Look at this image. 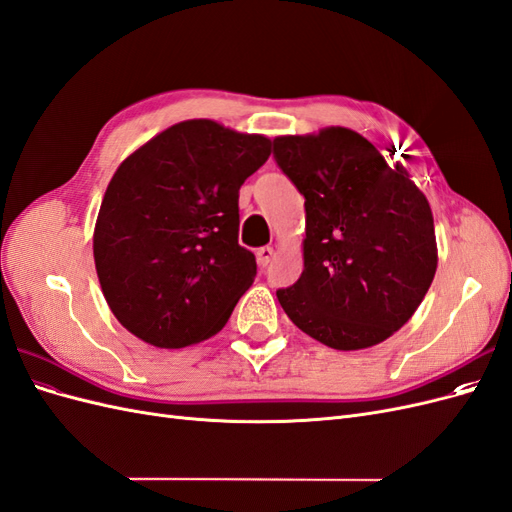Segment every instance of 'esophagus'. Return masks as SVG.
Instances as JSON below:
<instances>
[{"label": "esophagus", "instance_id": "obj_1", "mask_svg": "<svg viewBox=\"0 0 512 512\" xmlns=\"http://www.w3.org/2000/svg\"><path fill=\"white\" fill-rule=\"evenodd\" d=\"M273 247H269V245H265V247H260V250L256 252V260H258V267H262L265 269L269 262H271V258H273Z\"/></svg>", "mask_w": 512, "mask_h": 512}]
</instances>
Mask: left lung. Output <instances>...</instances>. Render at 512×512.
Wrapping results in <instances>:
<instances>
[{
    "mask_svg": "<svg viewBox=\"0 0 512 512\" xmlns=\"http://www.w3.org/2000/svg\"><path fill=\"white\" fill-rule=\"evenodd\" d=\"M273 158L305 196L303 273L277 290L288 318L335 350L384 342L438 267L433 215L404 166L348 128L277 136Z\"/></svg>",
    "mask_w": 512,
    "mask_h": 512,
    "instance_id": "1",
    "label": "left lung"
}]
</instances>
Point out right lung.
I'll return each mask as SVG.
<instances>
[{
    "label": "right lung",
    "instance_id": "add662e5",
    "mask_svg": "<svg viewBox=\"0 0 512 512\" xmlns=\"http://www.w3.org/2000/svg\"><path fill=\"white\" fill-rule=\"evenodd\" d=\"M271 141L211 119L153 136L121 162L94 230L104 299L132 335L185 348L222 331L252 286L256 258L239 245V188Z\"/></svg>",
    "mask_w": 512,
    "mask_h": 512
}]
</instances>
